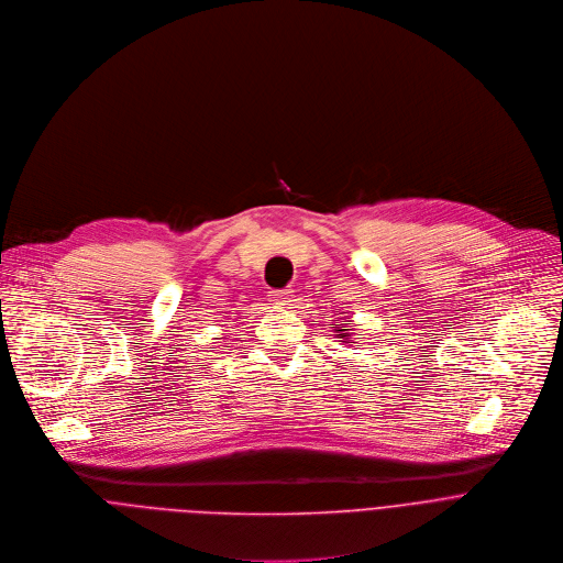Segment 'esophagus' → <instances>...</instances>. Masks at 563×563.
Returning a JSON list of instances; mask_svg holds the SVG:
<instances>
[{
	"label": "esophagus",
	"mask_w": 563,
	"mask_h": 563,
	"mask_svg": "<svg viewBox=\"0 0 563 563\" xmlns=\"http://www.w3.org/2000/svg\"><path fill=\"white\" fill-rule=\"evenodd\" d=\"M292 290L290 288H284V290H273V295H271V301L275 303V306H290V301H292Z\"/></svg>",
	"instance_id": "1"
}]
</instances>
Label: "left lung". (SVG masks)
I'll return each instance as SVG.
<instances>
[{
    "label": "left lung",
    "mask_w": 563,
    "mask_h": 563,
    "mask_svg": "<svg viewBox=\"0 0 563 563\" xmlns=\"http://www.w3.org/2000/svg\"><path fill=\"white\" fill-rule=\"evenodd\" d=\"M330 325H332V328H336V330H340V336H342V340H346L349 344H355V342H351V340H349V336H351V334L346 332V330H351V328H346L344 323H330Z\"/></svg>",
    "instance_id": "8db88e82"
}]
</instances>
